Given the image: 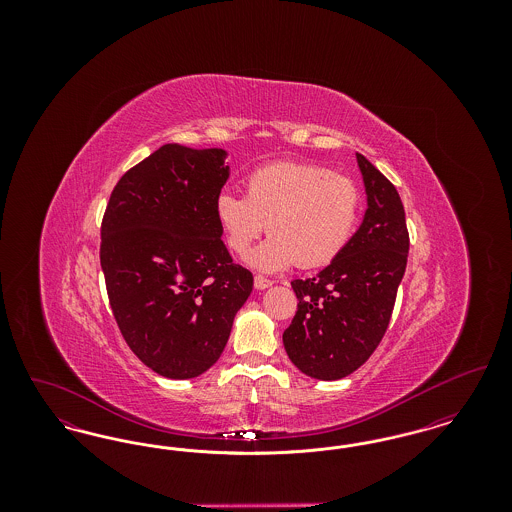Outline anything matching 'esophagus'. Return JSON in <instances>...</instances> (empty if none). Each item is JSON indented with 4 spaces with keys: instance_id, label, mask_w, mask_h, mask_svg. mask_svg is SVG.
Here are the masks:
<instances>
[{
    "instance_id": "34e87169",
    "label": "esophagus",
    "mask_w": 512,
    "mask_h": 512,
    "mask_svg": "<svg viewBox=\"0 0 512 512\" xmlns=\"http://www.w3.org/2000/svg\"><path fill=\"white\" fill-rule=\"evenodd\" d=\"M272 286V280H268L265 276H255V288L257 290H267Z\"/></svg>"
}]
</instances>
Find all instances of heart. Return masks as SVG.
Segmentation results:
<instances>
[{
	"label": "heart",
	"mask_w": 512,
	"mask_h": 512,
	"mask_svg": "<svg viewBox=\"0 0 512 512\" xmlns=\"http://www.w3.org/2000/svg\"><path fill=\"white\" fill-rule=\"evenodd\" d=\"M355 182L303 161L268 163L245 178V195L222 192L215 211L230 251L245 259L268 228L251 265L276 272L330 265L349 244L359 219Z\"/></svg>",
	"instance_id": "obj_1"
}]
</instances>
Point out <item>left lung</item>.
I'll return each instance as SVG.
<instances>
[{
    "label": "left lung",
    "mask_w": 512,
    "mask_h": 512,
    "mask_svg": "<svg viewBox=\"0 0 512 512\" xmlns=\"http://www.w3.org/2000/svg\"><path fill=\"white\" fill-rule=\"evenodd\" d=\"M365 180L363 224L340 255L307 280H293L297 311L284 330L293 365L318 380H340L365 365L390 324L409 253L403 201L357 153Z\"/></svg>",
    "instance_id": "left-lung-1"
}]
</instances>
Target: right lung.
<instances>
[{
    "instance_id": "add662e5",
    "label": "right lung",
    "mask_w": 512,
    "mask_h": 512,
    "mask_svg": "<svg viewBox=\"0 0 512 512\" xmlns=\"http://www.w3.org/2000/svg\"><path fill=\"white\" fill-rule=\"evenodd\" d=\"M226 151L167 144L122 174L99 261L122 338L153 372L186 380L219 361L253 274L220 240Z\"/></svg>"
}]
</instances>
